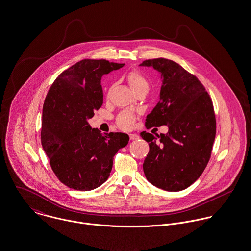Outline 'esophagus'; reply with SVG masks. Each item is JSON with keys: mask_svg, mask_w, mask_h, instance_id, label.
Here are the masks:
<instances>
[{"mask_svg": "<svg viewBox=\"0 0 251 251\" xmlns=\"http://www.w3.org/2000/svg\"><path fill=\"white\" fill-rule=\"evenodd\" d=\"M129 137H130L131 140H136V139H139V136L136 135V134H130Z\"/></svg>", "mask_w": 251, "mask_h": 251, "instance_id": "esophagus-1", "label": "esophagus"}]
</instances>
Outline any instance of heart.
<instances>
[{
  "label": "heart",
  "mask_w": 251,
  "mask_h": 251,
  "mask_svg": "<svg viewBox=\"0 0 251 251\" xmlns=\"http://www.w3.org/2000/svg\"><path fill=\"white\" fill-rule=\"evenodd\" d=\"M127 80H128V83L130 84V86L134 90V92L138 91L139 89H147V90L149 89L148 80L140 71L137 69H134L128 73ZM132 121H133L132 116L126 115L125 117H123L122 123L124 126H130L132 124Z\"/></svg>",
  "instance_id": "b5f03b06"
}]
</instances>
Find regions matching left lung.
<instances>
[{"instance_id":"obj_1","label":"left lung","mask_w":251,"mask_h":251,"mask_svg":"<svg viewBox=\"0 0 251 251\" xmlns=\"http://www.w3.org/2000/svg\"><path fill=\"white\" fill-rule=\"evenodd\" d=\"M140 65L152 66L163 78L160 101L145 127L168 126L167 135L140 133L149 144L143 171L155 187L179 192L195 183L211 158L217 130L213 102L195 75L173 60L152 58Z\"/></svg>"}]
</instances>
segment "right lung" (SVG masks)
Returning a JSON list of instances; mask_svg holds the SVG:
<instances>
[{
	"label": "right lung",
	"mask_w": 251,
	"mask_h": 251,
	"mask_svg": "<svg viewBox=\"0 0 251 251\" xmlns=\"http://www.w3.org/2000/svg\"><path fill=\"white\" fill-rule=\"evenodd\" d=\"M124 63L85 58L64 70L43 104L41 144L57 179L70 189L90 191L110 176L117 151L129 136L102 134L87 120L103 105L101 78Z\"/></svg>",
	"instance_id": "add662e5"
}]
</instances>
